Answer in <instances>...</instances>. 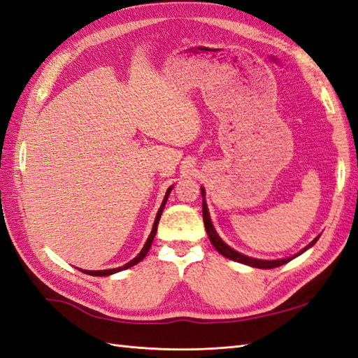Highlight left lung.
Here are the masks:
<instances>
[{
  "mask_svg": "<svg viewBox=\"0 0 358 358\" xmlns=\"http://www.w3.org/2000/svg\"><path fill=\"white\" fill-rule=\"evenodd\" d=\"M201 194H203V196H204V190H203V189H201ZM203 221H204V227H206L207 235H209L210 243L213 244V247L217 248V250H218L222 256H226V257H229V259H234V261L241 262V264L250 265V267H255V268H265V270H267V268H276V267H279V265H284V264H287L288 261L294 259L296 256L303 253L305 250H308V248H310L311 245L315 244V241L319 239V238H315V239L313 241V243H311L310 245H306L301 253H297V255L293 256V257H287V259H278V261L255 259V257H248V256H245V255L238 253L236 250H234V248H230V247H229L226 243H224V241L218 236V234H217V231H215V229H213V226H212V221H210V218H209V212H207V206H206L204 199H203Z\"/></svg>",
  "mask_w": 358,
  "mask_h": 358,
  "instance_id": "obj_1",
  "label": "left lung"
}]
</instances>
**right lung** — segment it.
Wrapping results in <instances>:
<instances>
[{
	"label": "right lung",
	"mask_w": 358,
	"mask_h": 358,
	"mask_svg": "<svg viewBox=\"0 0 358 358\" xmlns=\"http://www.w3.org/2000/svg\"><path fill=\"white\" fill-rule=\"evenodd\" d=\"M171 189H172V187H169V189H168V192H166V195H164V199H163V203H162V206H160V209H159V212H157V217H155V221H154V227H152L151 235H149V238H148V241H146L145 247L141 248V252H140V253H138V255L134 257V259L129 261L128 264H124L123 267H119V268H110V270H97V271L80 270V271H82V273H85V274H90V276H110V274H113V273H117V271H122V270H127V268L132 267V265H136V264H138L141 259H143V257L148 255L149 248H151L152 239H154V236H155V234H157V226H159V221H160V217H162V212H163V209H164L166 199H168V195H169V192H171Z\"/></svg>",
	"instance_id": "add662e5"
}]
</instances>
